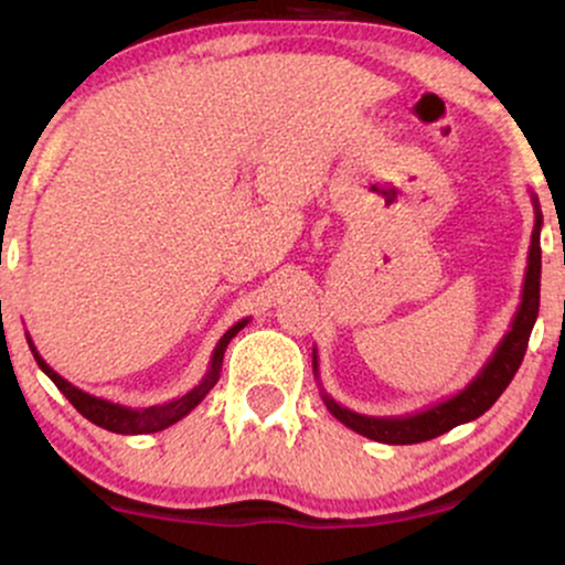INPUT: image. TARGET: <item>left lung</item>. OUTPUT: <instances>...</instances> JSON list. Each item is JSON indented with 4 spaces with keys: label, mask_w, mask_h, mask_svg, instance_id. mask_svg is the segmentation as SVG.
Returning a JSON list of instances; mask_svg holds the SVG:
<instances>
[{
    "label": "left lung",
    "mask_w": 565,
    "mask_h": 565,
    "mask_svg": "<svg viewBox=\"0 0 565 565\" xmlns=\"http://www.w3.org/2000/svg\"><path fill=\"white\" fill-rule=\"evenodd\" d=\"M531 204H534V231H531V246H529V265L526 276H523V291L521 305H518L515 316H512L510 329L504 332L494 353L481 366V372L472 377L468 385L459 393L449 395V398L438 401V404L419 408L414 414H401V417H369V414H359L353 408L340 406L337 401L321 387V398L329 412L340 419L342 425L355 430L359 436H366L380 444L404 446V444H423V440L438 438L449 433L451 427L472 423L494 406V401L504 393L510 380L515 377L518 366H521L523 355H526L531 329H534L536 316H540V281H542V210L540 199L531 193ZM313 374L319 380V359L313 350Z\"/></svg>",
    "instance_id": "8db88e82"
}]
</instances>
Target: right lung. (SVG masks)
<instances>
[{
	"mask_svg": "<svg viewBox=\"0 0 565 565\" xmlns=\"http://www.w3.org/2000/svg\"><path fill=\"white\" fill-rule=\"evenodd\" d=\"M246 323H249V319H242L238 323H233L228 332L220 337L215 350H212L210 369H206V374L201 377L196 387H191V391H188L185 395H180V398H172V401H167V404H153V406L114 404V401L97 398V395H89V393L79 391V387L71 385L68 380H63L61 374H57L55 369L50 366L47 361L42 359V355H39V350L34 348V342H31L29 334H25V340H29V348H31V353H34L39 369H42V372L55 382L57 391L66 395V398L71 401V404H74V408L82 414V417H87L89 423L103 427V430L119 433V436H142V433H159V430H164V427L180 423L185 414H191L193 408H196L201 401L206 398V393H210L212 387H215V382L220 380V369H223L225 348H228V342L238 332H242Z\"/></svg>",
	"mask_w": 565,
	"mask_h": 565,
	"instance_id": "1",
	"label": "right lung"
}]
</instances>
